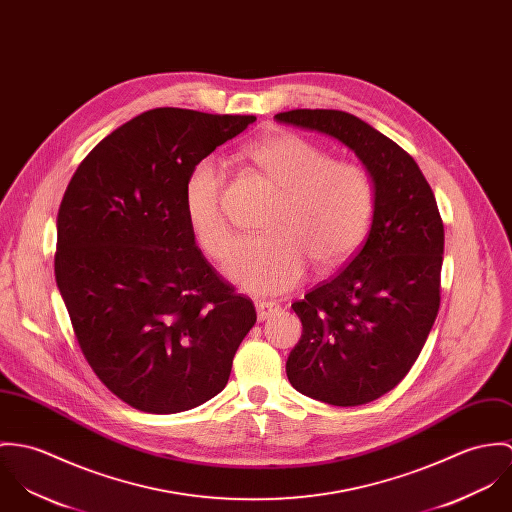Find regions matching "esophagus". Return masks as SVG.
<instances>
[{"label": "esophagus", "mask_w": 512, "mask_h": 512, "mask_svg": "<svg viewBox=\"0 0 512 512\" xmlns=\"http://www.w3.org/2000/svg\"><path fill=\"white\" fill-rule=\"evenodd\" d=\"M255 306H257V318L261 322H265V320H269V318H273L275 314L281 312V304H277L273 300H257Z\"/></svg>", "instance_id": "obj_1"}]
</instances>
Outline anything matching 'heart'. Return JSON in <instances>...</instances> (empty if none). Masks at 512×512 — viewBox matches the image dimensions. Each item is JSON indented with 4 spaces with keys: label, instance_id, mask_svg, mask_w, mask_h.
Listing matches in <instances>:
<instances>
[{
    "label": "heart",
    "instance_id": "obj_1",
    "mask_svg": "<svg viewBox=\"0 0 512 512\" xmlns=\"http://www.w3.org/2000/svg\"><path fill=\"white\" fill-rule=\"evenodd\" d=\"M279 190L263 229L241 237L226 259L229 279L253 294H277L302 283L308 263L328 273L345 263L363 243L373 210L375 186L355 161H334L322 145L290 133H271L245 149ZM228 169L222 161H198L184 184V210L202 247L222 257L231 241L224 190Z\"/></svg>",
    "mask_w": 512,
    "mask_h": 512
}]
</instances>
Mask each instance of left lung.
Instances as JSON below:
<instances>
[{
    "label": "left lung",
    "instance_id": "obj_1",
    "mask_svg": "<svg viewBox=\"0 0 512 512\" xmlns=\"http://www.w3.org/2000/svg\"><path fill=\"white\" fill-rule=\"evenodd\" d=\"M275 119L338 139L373 178L369 235L332 281L292 304L302 338L286 361L298 393L334 406L367 404L406 377L438 316V204L414 159L363 119L340 110H292Z\"/></svg>",
    "mask_w": 512,
    "mask_h": 512
}]
</instances>
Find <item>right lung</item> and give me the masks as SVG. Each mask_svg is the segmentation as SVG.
Wrapping results in <instances>:
<instances>
[{
    "mask_svg": "<svg viewBox=\"0 0 512 512\" xmlns=\"http://www.w3.org/2000/svg\"><path fill=\"white\" fill-rule=\"evenodd\" d=\"M255 119L149 110L102 139L64 192L58 290L86 361L137 410L174 414L222 393L257 322L196 247L184 210L190 169Z\"/></svg>",
    "mask_w": 512,
    "mask_h": 512,
    "instance_id": "add662e5",
    "label": "right lung"
}]
</instances>
